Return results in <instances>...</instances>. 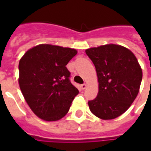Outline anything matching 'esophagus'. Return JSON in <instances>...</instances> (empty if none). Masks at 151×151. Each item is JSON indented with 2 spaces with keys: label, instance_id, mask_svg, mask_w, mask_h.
Returning a JSON list of instances; mask_svg holds the SVG:
<instances>
[{
  "label": "esophagus",
  "instance_id": "1",
  "mask_svg": "<svg viewBox=\"0 0 151 151\" xmlns=\"http://www.w3.org/2000/svg\"><path fill=\"white\" fill-rule=\"evenodd\" d=\"M81 88H82V89H85V88H87V84H83V85H81Z\"/></svg>",
  "mask_w": 151,
  "mask_h": 151
}]
</instances>
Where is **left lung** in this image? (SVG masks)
I'll return each instance as SVG.
<instances>
[{
	"mask_svg": "<svg viewBox=\"0 0 151 151\" xmlns=\"http://www.w3.org/2000/svg\"><path fill=\"white\" fill-rule=\"evenodd\" d=\"M85 52L96 70L99 92L88 101L91 112L103 120H111L126 111L139 91L143 72L135 55L125 47L109 44Z\"/></svg>",
	"mask_w": 151,
	"mask_h": 151,
	"instance_id": "obj_1",
	"label": "left lung"
}]
</instances>
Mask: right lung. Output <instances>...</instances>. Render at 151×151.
Masks as SVG:
<instances>
[{"label": "right lung", "mask_w": 151, "mask_h": 151, "mask_svg": "<svg viewBox=\"0 0 151 151\" xmlns=\"http://www.w3.org/2000/svg\"><path fill=\"white\" fill-rule=\"evenodd\" d=\"M78 51L41 44L27 51L19 63V85L29 108L41 119L55 122L68 113L79 91L70 81L66 65Z\"/></svg>", "instance_id": "right-lung-1"}]
</instances>
